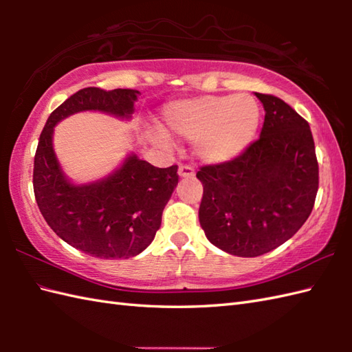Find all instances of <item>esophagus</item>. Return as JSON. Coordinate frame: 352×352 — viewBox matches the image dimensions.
<instances>
[{
  "mask_svg": "<svg viewBox=\"0 0 352 352\" xmlns=\"http://www.w3.org/2000/svg\"><path fill=\"white\" fill-rule=\"evenodd\" d=\"M178 175L182 178H192L195 175V170H193L192 166H188V164H182V166L178 168Z\"/></svg>",
  "mask_w": 352,
  "mask_h": 352,
  "instance_id": "esophagus-1",
  "label": "esophagus"
}]
</instances>
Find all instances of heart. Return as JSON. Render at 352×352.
Returning a JSON list of instances; mask_svg holds the SVG:
<instances>
[{
	"label": "heart",
	"instance_id": "b5f03b06",
	"mask_svg": "<svg viewBox=\"0 0 352 352\" xmlns=\"http://www.w3.org/2000/svg\"><path fill=\"white\" fill-rule=\"evenodd\" d=\"M163 126L168 133L186 140H195L201 160L219 164L245 153L257 136L261 110L250 94L226 96L204 95L164 104ZM157 145H168L162 131L151 134Z\"/></svg>",
	"mask_w": 352,
	"mask_h": 352
}]
</instances>
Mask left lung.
<instances>
[{"label": "left lung", "mask_w": 352, "mask_h": 352, "mask_svg": "<svg viewBox=\"0 0 352 352\" xmlns=\"http://www.w3.org/2000/svg\"><path fill=\"white\" fill-rule=\"evenodd\" d=\"M265 122L260 138L234 160L203 166L199 223L208 241L239 257L275 250L307 221L319 168L310 125L289 104L257 94Z\"/></svg>", "instance_id": "left-lung-1"}]
</instances>
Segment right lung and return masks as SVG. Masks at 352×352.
Segmentation results:
<instances>
[{
  "mask_svg": "<svg viewBox=\"0 0 352 352\" xmlns=\"http://www.w3.org/2000/svg\"><path fill=\"white\" fill-rule=\"evenodd\" d=\"M139 95L134 89H81L50 115L34 155V197L45 221L66 243L104 260L134 257L154 241L178 166L155 168L130 153L101 180L74 183L56 155L54 126L80 111L130 121Z\"/></svg>",
  "mask_w": 352,
  "mask_h": 352,
  "instance_id": "add662e5",
  "label": "right lung"
}]
</instances>
